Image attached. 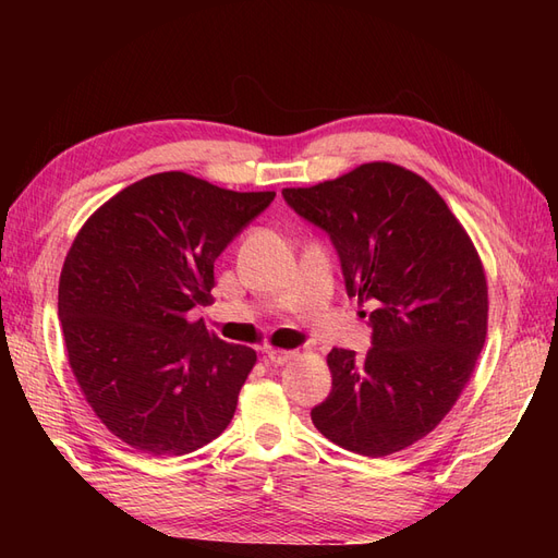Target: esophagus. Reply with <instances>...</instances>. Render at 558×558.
<instances>
[{"label":"esophagus","instance_id":"34e87169","mask_svg":"<svg viewBox=\"0 0 558 558\" xmlns=\"http://www.w3.org/2000/svg\"><path fill=\"white\" fill-rule=\"evenodd\" d=\"M265 361L272 365H283L291 361V351H281V349H265Z\"/></svg>","mask_w":558,"mask_h":558}]
</instances>
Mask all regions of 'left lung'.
Wrapping results in <instances>:
<instances>
[{
	"label": "left lung",
	"instance_id": "left-lung-1",
	"mask_svg": "<svg viewBox=\"0 0 558 558\" xmlns=\"http://www.w3.org/2000/svg\"><path fill=\"white\" fill-rule=\"evenodd\" d=\"M281 195L330 238L349 298L375 307L365 359L328 353L332 388L314 426L369 459L414 445L459 400L486 340L475 246L433 185L391 162Z\"/></svg>",
	"mask_w": 558,
	"mask_h": 558
}]
</instances>
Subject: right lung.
<instances>
[{"mask_svg": "<svg viewBox=\"0 0 558 558\" xmlns=\"http://www.w3.org/2000/svg\"><path fill=\"white\" fill-rule=\"evenodd\" d=\"M275 195L162 172L76 234L58 289L66 356L93 412L130 447L183 456L228 428L256 351L189 312L211 300L216 258Z\"/></svg>", "mask_w": 558, "mask_h": 558, "instance_id": "right-lung-1", "label": "right lung"}]
</instances>
